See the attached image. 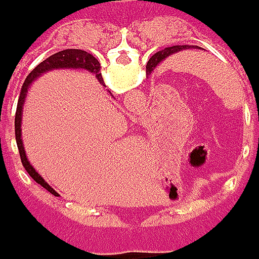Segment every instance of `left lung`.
Returning a JSON list of instances; mask_svg holds the SVG:
<instances>
[{"label": "left lung", "mask_w": 259, "mask_h": 259, "mask_svg": "<svg viewBox=\"0 0 259 259\" xmlns=\"http://www.w3.org/2000/svg\"><path fill=\"white\" fill-rule=\"evenodd\" d=\"M181 49H188V46H187V45H184V46H171V48H165V49H162V51L156 52V53L152 56L151 59L148 61V65H146V72H152V71L159 65V63L162 62L163 59H166L168 56H171L172 53L181 51Z\"/></svg>", "instance_id": "8db88e82"}]
</instances>
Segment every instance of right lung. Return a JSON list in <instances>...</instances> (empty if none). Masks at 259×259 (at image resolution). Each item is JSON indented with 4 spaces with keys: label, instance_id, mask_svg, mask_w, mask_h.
<instances>
[{
    "label": "right lung",
    "instance_id": "right-lung-1",
    "mask_svg": "<svg viewBox=\"0 0 259 259\" xmlns=\"http://www.w3.org/2000/svg\"><path fill=\"white\" fill-rule=\"evenodd\" d=\"M56 68H82V69H88L90 72L96 73V76L98 78V81L101 82L103 81V76L101 73H98L100 71V63L97 61L96 58L85 51H79V49H65V51L58 52L55 55L49 56L48 59H45L43 62H40L31 72L28 73L24 84L21 87V93H20V97H18V103H17V111H16V141H17V148L18 152H20V158H21V162H23V166L26 168V171L28 172V175L37 183L43 188H46L48 191H51L52 194L58 196V193L52 188L41 177H40L36 169L30 165V162L26 158V153H24V148H23V142H21V110H23V103H24V98H26V91H27L28 85L31 84L39 75L41 73L48 72L51 69H56Z\"/></svg>",
    "mask_w": 259,
    "mask_h": 259
}]
</instances>
